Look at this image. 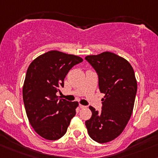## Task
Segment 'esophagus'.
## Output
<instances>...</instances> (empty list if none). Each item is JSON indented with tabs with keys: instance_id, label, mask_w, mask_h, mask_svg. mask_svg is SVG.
<instances>
[{
	"instance_id": "esophagus-1",
	"label": "esophagus",
	"mask_w": 158,
	"mask_h": 158,
	"mask_svg": "<svg viewBox=\"0 0 158 158\" xmlns=\"http://www.w3.org/2000/svg\"><path fill=\"white\" fill-rule=\"evenodd\" d=\"M79 107H80L81 109H84V108H86L85 106H83L82 104H79Z\"/></svg>"
}]
</instances>
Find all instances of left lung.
Wrapping results in <instances>:
<instances>
[{"label": "left lung", "mask_w": 158, "mask_h": 158, "mask_svg": "<svg viewBox=\"0 0 158 158\" xmlns=\"http://www.w3.org/2000/svg\"><path fill=\"white\" fill-rule=\"evenodd\" d=\"M85 60L98 73L99 89L105 94L101 112L89 106L92 115L85 126L93 140L108 143L122 133L132 115L137 91L134 71L127 60L110 52L88 55Z\"/></svg>", "instance_id": "obj_1"}]
</instances>
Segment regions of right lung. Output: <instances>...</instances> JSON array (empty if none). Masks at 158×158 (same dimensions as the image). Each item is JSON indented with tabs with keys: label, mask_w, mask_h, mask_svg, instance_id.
I'll return each mask as SVG.
<instances>
[{
	"label": "right lung",
	"mask_w": 158,
	"mask_h": 158,
	"mask_svg": "<svg viewBox=\"0 0 158 158\" xmlns=\"http://www.w3.org/2000/svg\"><path fill=\"white\" fill-rule=\"evenodd\" d=\"M82 60L53 50L40 55L27 68L22 89L26 114L34 131L46 139L61 138L76 115L78 102L60 99L56 94L70 69Z\"/></svg>",
	"instance_id": "1"
}]
</instances>
